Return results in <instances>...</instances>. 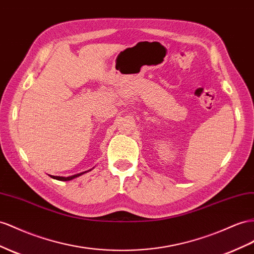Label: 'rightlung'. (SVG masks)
I'll return each mask as SVG.
<instances>
[{
    "instance_id": "right-lung-1",
    "label": "right lung",
    "mask_w": 254,
    "mask_h": 254,
    "mask_svg": "<svg viewBox=\"0 0 254 254\" xmlns=\"http://www.w3.org/2000/svg\"><path fill=\"white\" fill-rule=\"evenodd\" d=\"M92 170V169H91ZM88 170V171H91ZM88 171H85V172H82V173H78V174H74V175H71V176H68V177H64V176H53V175H50L52 178H54V180H58V181H63V182H67V181H71L73 180V178H77L81 175H83L84 173L88 172Z\"/></svg>"
}]
</instances>
